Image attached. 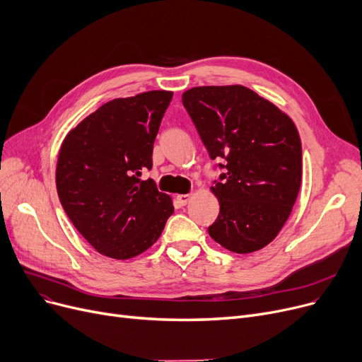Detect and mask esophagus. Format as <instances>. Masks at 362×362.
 Listing matches in <instances>:
<instances>
[{
  "label": "esophagus",
  "mask_w": 362,
  "mask_h": 362,
  "mask_svg": "<svg viewBox=\"0 0 362 362\" xmlns=\"http://www.w3.org/2000/svg\"><path fill=\"white\" fill-rule=\"evenodd\" d=\"M177 200L180 202V204L185 206L188 203V200H190V194H180V196H177Z\"/></svg>",
  "instance_id": "1"
}]
</instances>
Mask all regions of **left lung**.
<instances>
[{"label":"left lung","instance_id":"8db88e82","mask_svg":"<svg viewBox=\"0 0 362 362\" xmlns=\"http://www.w3.org/2000/svg\"><path fill=\"white\" fill-rule=\"evenodd\" d=\"M182 105L221 169L212 187L221 208L209 235L235 253L262 249L283 228L300 188L295 124L242 85L196 87L182 94Z\"/></svg>","mask_w":362,"mask_h":362}]
</instances>
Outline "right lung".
<instances>
[{"label": "right lung", "mask_w": 362, "mask_h": 362, "mask_svg": "<svg viewBox=\"0 0 362 362\" xmlns=\"http://www.w3.org/2000/svg\"><path fill=\"white\" fill-rule=\"evenodd\" d=\"M170 91L116 98L67 134L57 160L60 203L81 235L101 255L129 259L160 237L174 206L153 180V144Z\"/></svg>", "instance_id": "1"}]
</instances>
